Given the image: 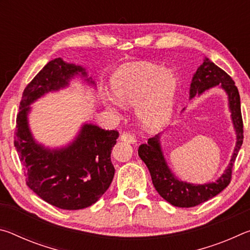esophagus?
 Returning <instances> with one entry per match:
<instances>
[{
  "instance_id": "1",
  "label": "esophagus",
  "mask_w": 250,
  "mask_h": 250,
  "mask_svg": "<svg viewBox=\"0 0 250 250\" xmlns=\"http://www.w3.org/2000/svg\"><path fill=\"white\" fill-rule=\"evenodd\" d=\"M121 141H125V142H128V143H135L137 142V138L134 137V135H132V134H130V133H124L121 135Z\"/></svg>"
}]
</instances>
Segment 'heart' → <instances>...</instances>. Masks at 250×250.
<instances>
[{
	"mask_svg": "<svg viewBox=\"0 0 250 250\" xmlns=\"http://www.w3.org/2000/svg\"><path fill=\"white\" fill-rule=\"evenodd\" d=\"M118 103L135 108V115L147 129L163 126L170 120L177 89L171 71L139 64L121 66L110 79Z\"/></svg>",
	"mask_w": 250,
	"mask_h": 250,
	"instance_id": "1",
	"label": "heart"
}]
</instances>
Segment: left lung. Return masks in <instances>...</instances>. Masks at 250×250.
I'll return each mask as SVG.
<instances>
[{"mask_svg": "<svg viewBox=\"0 0 250 250\" xmlns=\"http://www.w3.org/2000/svg\"><path fill=\"white\" fill-rule=\"evenodd\" d=\"M219 84L226 91L229 101L232 125L236 131L237 142L224 174L216 182L207 184H191L177 179L168 168L160 146V134L147 140L146 145L139 146L138 153L146 163L151 174L152 183L158 193L164 200L176 207H193L210 200L221 193L230 183L232 167L244 140V125L242 110H240V97L234 80L222 68L205 58L198 67L189 88V98L201 95L205 90Z\"/></svg>", "mask_w": 250, "mask_h": 250, "instance_id": "8db88e82", "label": "left lung"}]
</instances>
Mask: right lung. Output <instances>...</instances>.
Returning a JSON list of instances; mask_svg holds the SVG:
<instances>
[{
	"label": "right lung",
	"instance_id": "add662e5",
	"mask_svg": "<svg viewBox=\"0 0 250 250\" xmlns=\"http://www.w3.org/2000/svg\"><path fill=\"white\" fill-rule=\"evenodd\" d=\"M78 74L87 77L82 66L62 58L50 61L24 89L14 132L26 185L48 204L69 210L91 206L109 188L115 175L110 156L119 132L87 124L68 146L49 150L34 140L27 115L29 104L46 92L68 86ZM86 80L94 83L91 78Z\"/></svg>",
	"mask_w": 250,
	"mask_h": 250
}]
</instances>
